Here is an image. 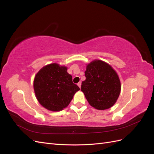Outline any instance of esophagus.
Here are the masks:
<instances>
[{
	"mask_svg": "<svg viewBox=\"0 0 154 154\" xmlns=\"http://www.w3.org/2000/svg\"><path fill=\"white\" fill-rule=\"evenodd\" d=\"M77 85H78V87H79L80 88V87H81V85H82V82H79L78 83V84H77Z\"/></svg>",
	"mask_w": 154,
	"mask_h": 154,
	"instance_id": "esophagus-1",
	"label": "esophagus"
}]
</instances>
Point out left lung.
I'll use <instances>...</instances> for the list:
<instances>
[{
  "mask_svg": "<svg viewBox=\"0 0 154 154\" xmlns=\"http://www.w3.org/2000/svg\"><path fill=\"white\" fill-rule=\"evenodd\" d=\"M86 79L81 91L92 106L105 110L112 106L121 92V82L115 70L109 63L95 60L87 65Z\"/></svg>",
  "mask_w": 154,
  "mask_h": 154,
  "instance_id": "left-lung-1",
  "label": "left lung"
}]
</instances>
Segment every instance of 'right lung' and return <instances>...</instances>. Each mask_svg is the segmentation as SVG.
<instances>
[{"label":"right lung","mask_w":154,"mask_h":154,"mask_svg":"<svg viewBox=\"0 0 154 154\" xmlns=\"http://www.w3.org/2000/svg\"><path fill=\"white\" fill-rule=\"evenodd\" d=\"M72 80L66 66L54 63L43 67L36 73L33 82L37 100L49 110H62L80 90Z\"/></svg>","instance_id":"1"}]
</instances>
